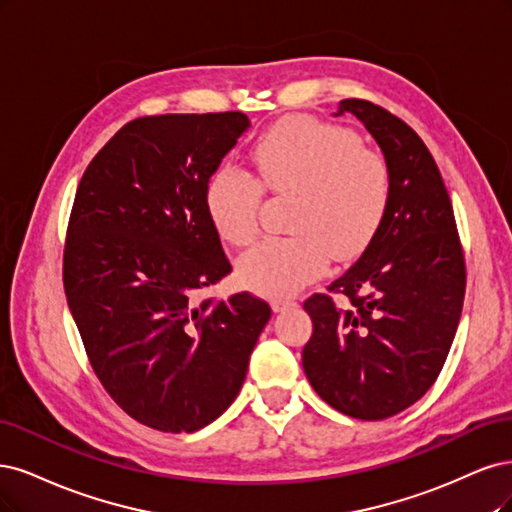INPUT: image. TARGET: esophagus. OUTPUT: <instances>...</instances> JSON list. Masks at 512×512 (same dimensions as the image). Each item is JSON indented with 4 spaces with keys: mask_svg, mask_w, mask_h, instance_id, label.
<instances>
[{
    "mask_svg": "<svg viewBox=\"0 0 512 512\" xmlns=\"http://www.w3.org/2000/svg\"><path fill=\"white\" fill-rule=\"evenodd\" d=\"M293 306H298L293 300H272V310L274 312H285V310H289Z\"/></svg>",
    "mask_w": 512,
    "mask_h": 512,
    "instance_id": "34e87169",
    "label": "esophagus"
}]
</instances>
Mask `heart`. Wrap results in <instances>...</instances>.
<instances>
[{
  "mask_svg": "<svg viewBox=\"0 0 512 512\" xmlns=\"http://www.w3.org/2000/svg\"><path fill=\"white\" fill-rule=\"evenodd\" d=\"M253 163L274 193L298 195L289 217L293 236L263 238L238 259L240 283L268 298H289L321 278L332 255H359L385 219L389 163L349 127L310 117L285 119L257 140ZM204 200L223 240H253L263 191L249 172L225 163L206 183Z\"/></svg>",
  "mask_w": 512,
  "mask_h": 512,
  "instance_id": "heart-1",
  "label": "heart"
}]
</instances>
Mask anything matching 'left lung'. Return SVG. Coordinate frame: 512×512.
Returning <instances> with one entry per match:
<instances>
[{
  "label": "left lung",
  "mask_w": 512,
  "mask_h": 512,
  "mask_svg": "<svg viewBox=\"0 0 512 512\" xmlns=\"http://www.w3.org/2000/svg\"><path fill=\"white\" fill-rule=\"evenodd\" d=\"M381 146L391 200L368 249L304 308L308 381L342 415L381 421L421 400L447 361L466 293L451 197L417 131L368 100H342ZM341 295V302L333 300Z\"/></svg>",
  "instance_id": "8db88e82"
}]
</instances>
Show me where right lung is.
Wrapping results in <instances>:
<instances>
[{
    "mask_svg": "<svg viewBox=\"0 0 512 512\" xmlns=\"http://www.w3.org/2000/svg\"><path fill=\"white\" fill-rule=\"evenodd\" d=\"M244 112L123 125L80 178L63 289L93 372L131 419L195 432L236 400L272 308L242 291L200 298L232 272L204 191Z\"/></svg>",
    "mask_w": 512,
    "mask_h": 512,
    "instance_id": "1",
    "label": "right lung"
}]
</instances>
